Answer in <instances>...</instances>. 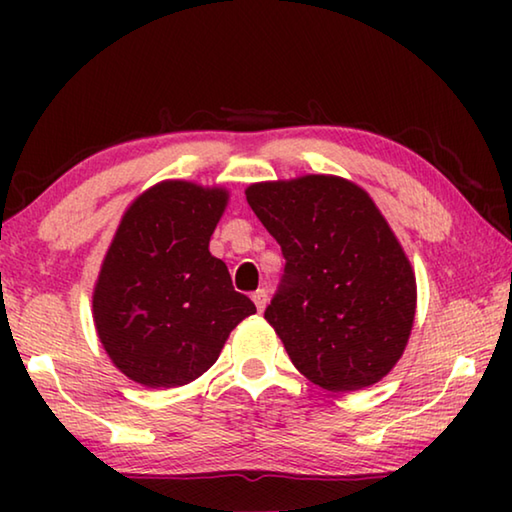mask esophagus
Returning a JSON list of instances; mask_svg holds the SVG:
<instances>
[{
	"label": "esophagus",
	"mask_w": 512,
	"mask_h": 512,
	"mask_svg": "<svg viewBox=\"0 0 512 512\" xmlns=\"http://www.w3.org/2000/svg\"><path fill=\"white\" fill-rule=\"evenodd\" d=\"M253 302H255L257 311H264L266 305H268V291H266V289H257V291L253 293Z\"/></svg>",
	"instance_id": "esophagus-1"
}]
</instances>
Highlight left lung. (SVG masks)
Segmentation results:
<instances>
[{
    "label": "left lung",
    "mask_w": 512,
    "mask_h": 512,
    "mask_svg": "<svg viewBox=\"0 0 512 512\" xmlns=\"http://www.w3.org/2000/svg\"><path fill=\"white\" fill-rule=\"evenodd\" d=\"M246 198L284 255L264 318L293 366L334 393L388 375L413 327L415 275L372 198L336 176L250 185Z\"/></svg>",
    "instance_id": "left-lung-1"
}]
</instances>
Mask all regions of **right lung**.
<instances>
[{
    "label": "right lung",
    "instance_id": "right-lung-1",
    "mask_svg": "<svg viewBox=\"0 0 512 512\" xmlns=\"http://www.w3.org/2000/svg\"><path fill=\"white\" fill-rule=\"evenodd\" d=\"M225 203L219 187L167 180L119 223L92 309L108 357L137 384L173 388L201 377L232 329L257 311L210 253Z\"/></svg>",
    "mask_w": 512,
    "mask_h": 512
}]
</instances>
